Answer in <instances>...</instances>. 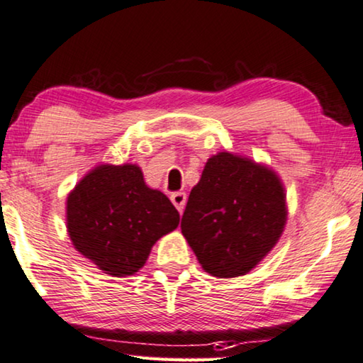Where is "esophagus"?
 <instances>
[{"instance_id": "obj_1", "label": "esophagus", "mask_w": 363, "mask_h": 363, "mask_svg": "<svg viewBox=\"0 0 363 363\" xmlns=\"http://www.w3.org/2000/svg\"><path fill=\"white\" fill-rule=\"evenodd\" d=\"M170 199H172V203L175 204L178 213H183V209H185V204H186V193L175 191L170 194Z\"/></svg>"}]
</instances>
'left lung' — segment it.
<instances>
[{"mask_svg":"<svg viewBox=\"0 0 363 363\" xmlns=\"http://www.w3.org/2000/svg\"><path fill=\"white\" fill-rule=\"evenodd\" d=\"M286 193L275 170L230 152L204 165L182 218V234L203 270L235 278L255 269L286 224Z\"/></svg>","mask_w":363,"mask_h":363,"instance_id":"1","label":"left lung"}]
</instances>
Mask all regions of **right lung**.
Listing matches in <instances>:
<instances>
[{
  "mask_svg": "<svg viewBox=\"0 0 363 363\" xmlns=\"http://www.w3.org/2000/svg\"><path fill=\"white\" fill-rule=\"evenodd\" d=\"M180 214L147 186L139 165L101 164L67 196V230L75 249L111 277L143 269L152 247L178 228Z\"/></svg>",
  "mask_w": 363,
  "mask_h": 363,
  "instance_id": "obj_1",
  "label": "right lung"
}]
</instances>
